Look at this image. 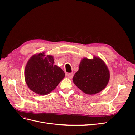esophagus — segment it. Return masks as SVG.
I'll list each match as a JSON object with an SVG mask.
<instances>
[{
    "label": "esophagus",
    "mask_w": 135,
    "mask_h": 135,
    "mask_svg": "<svg viewBox=\"0 0 135 135\" xmlns=\"http://www.w3.org/2000/svg\"><path fill=\"white\" fill-rule=\"evenodd\" d=\"M68 76L69 78L71 79V78H73V76H74V74H73V73H68Z\"/></svg>",
    "instance_id": "1"
}]
</instances>
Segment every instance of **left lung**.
<instances>
[{"instance_id": "obj_1", "label": "left lung", "mask_w": 135, "mask_h": 135, "mask_svg": "<svg viewBox=\"0 0 135 135\" xmlns=\"http://www.w3.org/2000/svg\"><path fill=\"white\" fill-rule=\"evenodd\" d=\"M109 78V69L104 61L94 57L93 59L81 60L79 70L73 76V81L84 93L93 95L103 90Z\"/></svg>"}]
</instances>
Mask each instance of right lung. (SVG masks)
<instances>
[{"instance_id": "1", "label": "right lung", "mask_w": 135, "mask_h": 135, "mask_svg": "<svg viewBox=\"0 0 135 135\" xmlns=\"http://www.w3.org/2000/svg\"><path fill=\"white\" fill-rule=\"evenodd\" d=\"M65 73L55 65L52 56L39 53L28 61L25 70V79L28 87L40 95L50 93L65 77Z\"/></svg>"}]
</instances>
